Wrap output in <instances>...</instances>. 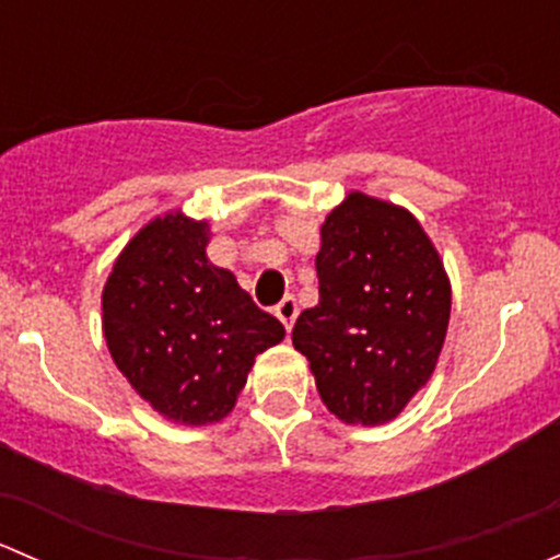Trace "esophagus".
<instances>
[{
	"instance_id": "1",
	"label": "esophagus",
	"mask_w": 560,
	"mask_h": 560,
	"mask_svg": "<svg viewBox=\"0 0 560 560\" xmlns=\"http://www.w3.org/2000/svg\"><path fill=\"white\" fill-rule=\"evenodd\" d=\"M273 314L279 316L281 325H284L287 330H292V325H295V316H298V303H295V298H284V301H281L279 306L273 308Z\"/></svg>"
}]
</instances>
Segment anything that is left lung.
I'll use <instances>...</instances> for the list:
<instances>
[{
	"instance_id": "left-lung-1",
	"label": "left lung",
	"mask_w": 560,
	"mask_h": 560,
	"mask_svg": "<svg viewBox=\"0 0 560 560\" xmlns=\"http://www.w3.org/2000/svg\"><path fill=\"white\" fill-rule=\"evenodd\" d=\"M316 254L319 303L298 316L319 398L347 425H382L428 385L450 325L447 270L406 208L349 191Z\"/></svg>"
}]
</instances>
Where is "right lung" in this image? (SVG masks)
<instances>
[{"label":"right lung","mask_w":560,"mask_h":560,"mask_svg":"<svg viewBox=\"0 0 560 560\" xmlns=\"http://www.w3.org/2000/svg\"><path fill=\"white\" fill-rule=\"evenodd\" d=\"M208 222L156 217L118 254L103 290V332L135 393L180 425L233 411L254 358L284 325L206 257Z\"/></svg>","instance_id":"add662e5"}]
</instances>
